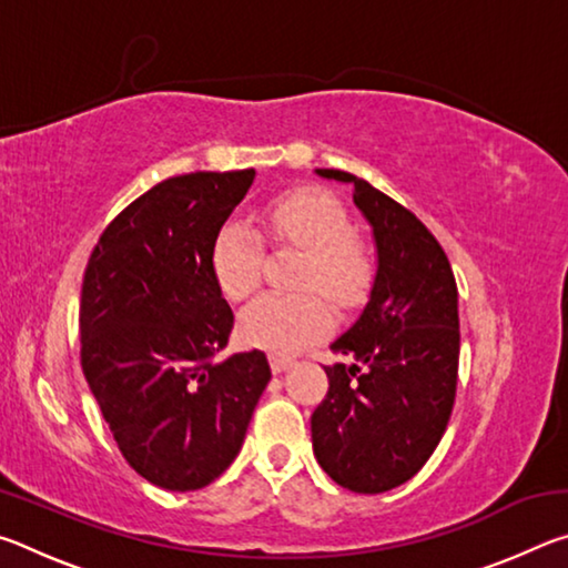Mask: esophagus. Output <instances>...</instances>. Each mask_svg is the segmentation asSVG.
<instances>
[{
  "label": "esophagus",
  "instance_id": "esophagus-1",
  "mask_svg": "<svg viewBox=\"0 0 568 568\" xmlns=\"http://www.w3.org/2000/svg\"><path fill=\"white\" fill-rule=\"evenodd\" d=\"M293 363H295V361L287 358V355H277V353L271 355V368H273V373H283V371L291 368Z\"/></svg>",
  "mask_w": 568,
  "mask_h": 568
}]
</instances>
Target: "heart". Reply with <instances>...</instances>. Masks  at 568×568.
<instances>
[{
    "mask_svg": "<svg viewBox=\"0 0 568 568\" xmlns=\"http://www.w3.org/2000/svg\"><path fill=\"white\" fill-rule=\"evenodd\" d=\"M263 233L275 247L303 250L295 285L303 293H267L240 313V335L257 348L291 353L328 333L333 315L325 297L338 307L358 305L368 295L376 263L371 247L353 235L345 207L318 187H297L275 197L263 210ZM263 245L243 223L217 230L210 265L215 283L233 301H245L261 285Z\"/></svg>",
    "mask_w": 568,
    "mask_h": 568,
    "instance_id": "1",
    "label": "heart"
}]
</instances>
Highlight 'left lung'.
<instances>
[{
    "instance_id": "8db88e82",
    "label": "left lung",
    "mask_w": 568,
    "mask_h": 568,
    "mask_svg": "<svg viewBox=\"0 0 568 568\" xmlns=\"http://www.w3.org/2000/svg\"><path fill=\"white\" fill-rule=\"evenodd\" d=\"M373 225L378 275L371 303L331 345L351 363L325 368L328 393L313 410V450L335 484L383 494L434 454L448 426L458 383V291L436 235L386 192L343 170Z\"/></svg>"
}]
</instances>
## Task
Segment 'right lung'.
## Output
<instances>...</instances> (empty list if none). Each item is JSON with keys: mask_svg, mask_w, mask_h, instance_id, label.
Segmentation results:
<instances>
[{"mask_svg": "<svg viewBox=\"0 0 568 568\" xmlns=\"http://www.w3.org/2000/svg\"><path fill=\"white\" fill-rule=\"evenodd\" d=\"M253 178L158 182L110 220L84 267V378L124 460L168 491H197L233 464L271 381L263 351L217 361L235 315L210 253Z\"/></svg>", "mask_w": 568, "mask_h": 568, "instance_id": "1", "label": "right lung"}]
</instances>
